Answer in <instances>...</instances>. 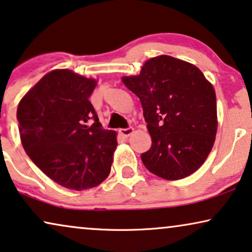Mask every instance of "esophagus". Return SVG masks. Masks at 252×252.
I'll return each mask as SVG.
<instances>
[{
	"label": "esophagus",
	"instance_id": "obj_1",
	"mask_svg": "<svg viewBox=\"0 0 252 252\" xmlns=\"http://www.w3.org/2000/svg\"><path fill=\"white\" fill-rule=\"evenodd\" d=\"M119 132L123 137H126H126H129L133 132V128H130V126H129V128H126V129H120Z\"/></svg>",
	"mask_w": 252,
	"mask_h": 252
}]
</instances>
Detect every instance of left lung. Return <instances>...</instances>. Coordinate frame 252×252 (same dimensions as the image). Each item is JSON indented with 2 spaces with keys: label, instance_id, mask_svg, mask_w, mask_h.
<instances>
[{
  "label": "left lung",
  "instance_id": "left-lung-1",
  "mask_svg": "<svg viewBox=\"0 0 252 252\" xmlns=\"http://www.w3.org/2000/svg\"><path fill=\"white\" fill-rule=\"evenodd\" d=\"M123 83L140 100L152 146L142 161L165 180H181L206 160L217 135V99L212 84L191 63L161 55L138 76Z\"/></svg>",
  "mask_w": 252,
  "mask_h": 252
}]
</instances>
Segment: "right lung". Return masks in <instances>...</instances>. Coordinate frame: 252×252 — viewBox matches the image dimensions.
Listing matches in <instances>:
<instances>
[{"mask_svg":"<svg viewBox=\"0 0 252 252\" xmlns=\"http://www.w3.org/2000/svg\"><path fill=\"white\" fill-rule=\"evenodd\" d=\"M95 84L70 70H54L17 108L26 154L54 182L77 191L107 179L117 145L116 132L101 128L89 100Z\"/></svg>","mask_w":252,"mask_h":252,"instance_id":"add662e5","label":"right lung"}]
</instances>
